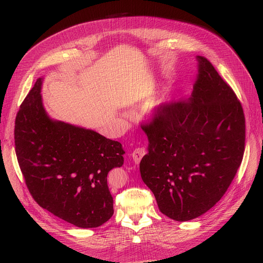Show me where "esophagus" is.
Returning <instances> with one entry per match:
<instances>
[{
  "label": "esophagus",
  "mask_w": 263,
  "mask_h": 263,
  "mask_svg": "<svg viewBox=\"0 0 263 263\" xmlns=\"http://www.w3.org/2000/svg\"><path fill=\"white\" fill-rule=\"evenodd\" d=\"M144 155H145V149L143 147H136L134 151L132 152V154H131L133 160L136 163H139Z\"/></svg>",
  "instance_id": "1"
}]
</instances>
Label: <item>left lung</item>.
<instances>
[{
  "label": "left lung",
  "mask_w": 263,
  "mask_h": 263,
  "mask_svg": "<svg viewBox=\"0 0 263 263\" xmlns=\"http://www.w3.org/2000/svg\"><path fill=\"white\" fill-rule=\"evenodd\" d=\"M197 59L192 96L157 106L141 123L149 142L139 165L142 181L159 210L178 221L202 215L221 199L245 152L240 101L207 58Z\"/></svg>",
  "instance_id": "8db88e82"
}]
</instances>
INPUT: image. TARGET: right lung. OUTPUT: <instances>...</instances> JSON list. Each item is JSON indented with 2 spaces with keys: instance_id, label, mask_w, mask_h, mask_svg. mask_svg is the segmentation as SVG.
I'll return each instance as SVG.
<instances>
[{
  "instance_id": "1",
  "label": "right lung",
  "mask_w": 263,
  "mask_h": 263,
  "mask_svg": "<svg viewBox=\"0 0 263 263\" xmlns=\"http://www.w3.org/2000/svg\"><path fill=\"white\" fill-rule=\"evenodd\" d=\"M37 79L16 115L17 161L35 202L80 228H97L114 214L107 175L124 163L119 141L52 121L43 106Z\"/></svg>"
}]
</instances>
